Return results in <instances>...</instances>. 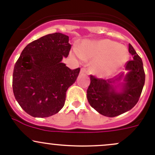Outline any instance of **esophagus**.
<instances>
[{"label": "esophagus", "mask_w": 155, "mask_h": 155, "mask_svg": "<svg viewBox=\"0 0 155 155\" xmlns=\"http://www.w3.org/2000/svg\"><path fill=\"white\" fill-rule=\"evenodd\" d=\"M87 69L85 68H81V70H80V73H87Z\"/></svg>", "instance_id": "1"}]
</instances>
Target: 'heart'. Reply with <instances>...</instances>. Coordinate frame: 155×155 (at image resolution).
<instances>
[{"label":"heart","mask_w":155,"mask_h":155,"mask_svg":"<svg viewBox=\"0 0 155 155\" xmlns=\"http://www.w3.org/2000/svg\"><path fill=\"white\" fill-rule=\"evenodd\" d=\"M76 53L82 58H95L92 68L101 75H109L116 71L127 60L125 46L109 39L85 41Z\"/></svg>","instance_id":"b5f03b06"}]
</instances>
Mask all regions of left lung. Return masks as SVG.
<instances>
[{"instance_id":"8db88e82","label":"left lung","mask_w":155,"mask_h":155,"mask_svg":"<svg viewBox=\"0 0 155 155\" xmlns=\"http://www.w3.org/2000/svg\"><path fill=\"white\" fill-rule=\"evenodd\" d=\"M129 52L134 59L126 62L128 70L121 92L115 91L112 84L121 79H103L90 76L91 83L87 89V98L91 107L104 116L115 117L132 109L141 95L145 84V75L143 61L134 47L129 44Z\"/></svg>"}]
</instances>
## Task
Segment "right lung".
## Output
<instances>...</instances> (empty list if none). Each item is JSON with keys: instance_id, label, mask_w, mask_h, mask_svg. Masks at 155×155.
Returning a JSON list of instances; mask_svg holds the SVG:
<instances>
[{"instance_id": "right-lung-1", "label": "right lung", "mask_w": 155, "mask_h": 155, "mask_svg": "<svg viewBox=\"0 0 155 155\" xmlns=\"http://www.w3.org/2000/svg\"><path fill=\"white\" fill-rule=\"evenodd\" d=\"M70 48L68 36L54 33L31 42L21 51L14 66L12 91L20 107L31 116H51L64 106L67 91L80 71L61 62Z\"/></svg>"}]
</instances>
